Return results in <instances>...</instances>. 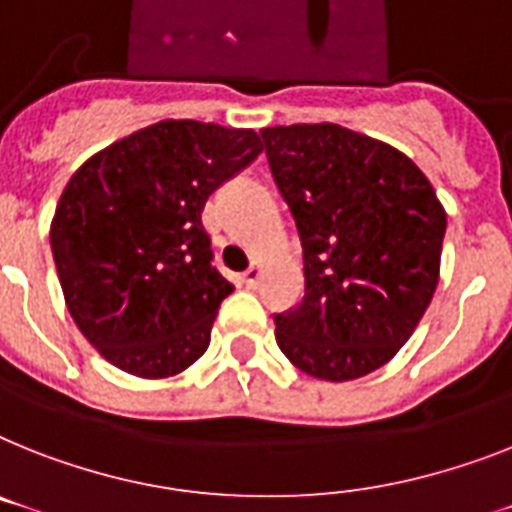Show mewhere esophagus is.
<instances>
[{
  "label": "esophagus",
  "mask_w": 512,
  "mask_h": 512,
  "mask_svg": "<svg viewBox=\"0 0 512 512\" xmlns=\"http://www.w3.org/2000/svg\"><path fill=\"white\" fill-rule=\"evenodd\" d=\"M259 280H261V266L259 264H251L246 272L240 274V282H243L246 287H256V285H259Z\"/></svg>",
  "instance_id": "34e87169"
}]
</instances>
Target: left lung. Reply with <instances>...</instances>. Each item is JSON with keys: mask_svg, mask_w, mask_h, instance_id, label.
<instances>
[{"mask_svg": "<svg viewBox=\"0 0 512 512\" xmlns=\"http://www.w3.org/2000/svg\"><path fill=\"white\" fill-rule=\"evenodd\" d=\"M261 138L298 227L306 280L301 303L274 316L277 345L308 377H366L432 303L445 209L390 143L332 122L277 125Z\"/></svg>", "mask_w": 512, "mask_h": 512, "instance_id": "obj_1", "label": "left lung"}]
</instances>
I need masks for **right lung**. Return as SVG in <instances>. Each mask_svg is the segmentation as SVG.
Listing matches in <instances>:
<instances>
[{"label":"right lung","instance_id":"right-lung-1","mask_svg":"<svg viewBox=\"0 0 512 512\" xmlns=\"http://www.w3.org/2000/svg\"><path fill=\"white\" fill-rule=\"evenodd\" d=\"M261 154L259 135L162 120L78 167L52 219L67 311L112 366L175 377L204 356L232 285L211 266L206 198Z\"/></svg>","mask_w":512,"mask_h":512}]
</instances>
